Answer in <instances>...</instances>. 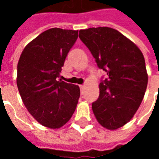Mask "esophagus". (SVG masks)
Instances as JSON below:
<instances>
[{
	"mask_svg": "<svg viewBox=\"0 0 159 159\" xmlns=\"http://www.w3.org/2000/svg\"><path fill=\"white\" fill-rule=\"evenodd\" d=\"M80 89H81V93H83L84 89H85V86H84V85H80Z\"/></svg>",
	"mask_w": 159,
	"mask_h": 159,
	"instance_id": "esophagus-1",
	"label": "esophagus"
}]
</instances>
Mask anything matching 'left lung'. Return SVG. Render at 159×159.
<instances>
[{"label":"left lung","mask_w":159,"mask_h":159,"mask_svg":"<svg viewBox=\"0 0 159 159\" xmlns=\"http://www.w3.org/2000/svg\"><path fill=\"white\" fill-rule=\"evenodd\" d=\"M79 38L108 78L100 83V95L92 104L98 123L109 130L132 119L147 89L148 75L140 48L117 30L97 27L81 30Z\"/></svg>","instance_id":"8db88e82"}]
</instances>
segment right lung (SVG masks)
Returning <instances> with one entry per match:
<instances>
[{
  "mask_svg": "<svg viewBox=\"0 0 159 159\" xmlns=\"http://www.w3.org/2000/svg\"><path fill=\"white\" fill-rule=\"evenodd\" d=\"M77 36L78 30H45L25 46L18 63L23 103L40 124L52 129L64 126L78 103L79 87L56 79Z\"/></svg>",
  "mask_w": 159,
  "mask_h": 159,
  "instance_id": "1",
  "label": "right lung"
}]
</instances>
